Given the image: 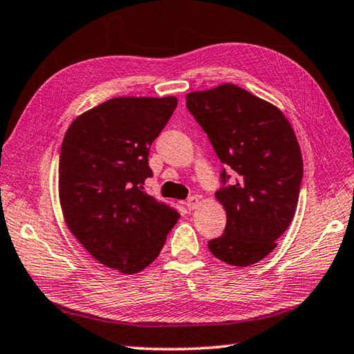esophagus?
<instances>
[{
  "label": "esophagus",
  "mask_w": 354,
  "mask_h": 354,
  "mask_svg": "<svg viewBox=\"0 0 354 354\" xmlns=\"http://www.w3.org/2000/svg\"><path fill=\"white\" fill-rule=\"evenodd\" d=\"M200 203V197H197V196H192V197H189L187 198L186 201H185V206L189 209V211H194V209L197 207V205Z\"/></svg>",
  "instance_id": "esophagus-1"
}]
</instances>
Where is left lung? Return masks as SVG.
<instances>
[{"instance_id":"1","label":"left lung","mask_w":354,"mask_h":354,"mask_svg":"<svg viewBox=\"0 0 354 354\" xmlns=\"http://www.w3.org/2000/svg\"><path fill=\"white\" fill-rule=\"evenodd\" d=\"M186 108L225 168L215 197L226 211L223 235L207 241L214 257L250 266L269 255L297 211L302 156L293 129L277 106L234 84L186 95Z\"/></svg>"}]
</instances>
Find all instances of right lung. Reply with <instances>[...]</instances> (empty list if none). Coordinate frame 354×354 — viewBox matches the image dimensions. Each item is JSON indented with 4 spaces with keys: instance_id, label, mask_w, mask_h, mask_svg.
I'll return each mask as SVG.
<instances>
[{
    "instance_id": "add662e5",
    "label": "right lung",
    "mask_w": 354,
    "mask_h": 354,
    "mask_svg": "<svg viewBox=\"0 0 354 354\" xmlns=\"http://www.w3.org/2000/svg\"><path fill=\"white\" fill-rule=\"evenodd\" d=\"M177 106L169 97H114L76 118L59 154L64 218L106 268L137 273L160 254L178 220L143 191L149 147Z\"/></svg>"
}]
</instances>
